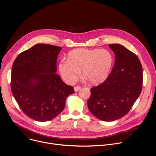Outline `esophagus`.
Wrapping results in <instances>:
<instances>
[{
    "mask_svg": "<svg viewBox=\"0 0 156 156\" xmlns=\"http://www.w3.org/2000/svg\"><path fill=\"white\" fill-rule=\"evenodd\" d=\"M81 88V86H75L74 87V91L75 92H77L78 91H79L80 89Z\"/></svg>",
    "mask_w": 156,
    "mask_h": 156,
    "instance_id": "esophagus-1",
    "label": "esophagus"
}]
</instances>
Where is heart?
I'll return each instance as SVG.
<instances>
[{
  "mask_svg": "<svg viewBox=\"0 0 156 156\" xmlns=\"http://www.w3.org/2000/svg\"><path fill=\"white\" fill-rule=\"evenodd\" d=\"M114 63V57L104 49H77L71 51L66 60H62L58 68L63 80L69 84L78 79L81 70L86 79L94 84L104 81Z\"/></svg>",
  "mask_w": 156,
  "mask_h": 156,
  "instance_id": "b5f03b06",
  "label": "heart"
}]
</instances>
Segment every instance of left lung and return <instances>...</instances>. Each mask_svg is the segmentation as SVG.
Returning <instances> with one entry per match:
<instances>
[{"label": "left lung", "mask_w": 156, "mask_h": 156, "mask_svg": "<svg viewBox=\"0 0 156 156\" xmlns=\"http://www.w3.org/2000/svg\"><path fill=\"white\" fill-rule=\"evenodd\" d=\"M108 46L115 55L114 66L102 84L91 89V96L87 101L91 113L105 122L127 114L143 86V68L137 55L121 44H111Z\"/></svg>", "instance_id": "obj_1"}]
</instances>
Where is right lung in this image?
I'll use <instances>...</instances> for the list:
<instances>
[{
    "label": "right lung",
    "instance_id": "add662e5",
    "mask_svg": "<svg viewBox=\"0 0 156 156\" xmlns=\"http://www.w3.org/2000/svg\"><path fill=\"white\" fill-rule=\"evenodd\" d=\"M61 47L37 44L21 52L12 69L11 90L22 111L38 121L51 120L64 109L65 101L75 93L56 74Z\"/></svg>",
    "mask_w": 156,
    "mask_h": 156
}]
</instances>
